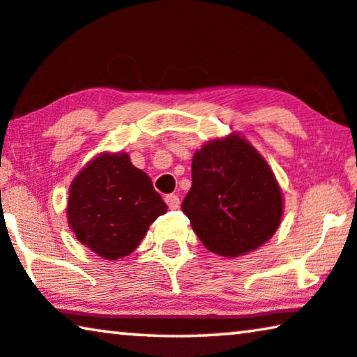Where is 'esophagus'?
<instances>
[{
	"label": "esophagus",
	"instance_id": "esophagus-1",
	"mask_svg": "<svg viewBox=\"0 0 357 357\" xmlns=\"http://www.w3.org/2000/svg\"><path fill=\"white\" fill-rule=\"evenodd\" d=\"M165 202L168 204V207L172 210H176L179 207V197L174 194H168L167 197H165Z\"/></svg>",
	"mask_w": 357,
	"mask_h": 357
}]
</instances>
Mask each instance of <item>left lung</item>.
<instances>
[{
  "label": "left lung",
  "instance_id": "obj_1",
  "mask_svg": "<svg viewBox=\"0 0 357 357\" xmlns=\"http://www.w3.org/2000/svg\"><path fill=\"white\" fill-rule=\"evenodd\" d=\"M210 252L234 259L259 249L283 218L277 178L238 132L205 142L192 157V188L181 205Z\"/></svg>",
  "mask_w": 357,
  "mask_h": 357
}]
</instances>
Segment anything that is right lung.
Instances as JSON below:
<instances>
[{"label": "right lung", "mask_w": 357, "mask_h": 357, "mask_svg": "<svg viewBox=\"0 0 357 357\" xmlns=\"http://www.w3.org/2000/svg\"><path fill=\"white\" fill-rule=\"evenodd\" d=\"M167 204L126 152H102L69 185L68 223L79 243L107 260L129 255Z\"/></svg>", "instance_id": "1"}]
</instances>
